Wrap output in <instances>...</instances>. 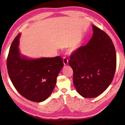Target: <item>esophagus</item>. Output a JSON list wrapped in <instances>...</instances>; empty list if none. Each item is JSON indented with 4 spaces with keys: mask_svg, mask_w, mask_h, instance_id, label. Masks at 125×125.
<instances>
[{
    "mask_svg": "<svg viewBox=\"0 0 125 125\" xmlns=\"http://www.w3.org/2000/svg\"><path fill=\"white\" fill-rule=\"evenodd\" d=\"M63 63L65 65H67L68 63V59L65 57H63Z\"/></svg>",
    "mask_w": 125,
    "mask_h": 125,
    "instance_id": "esophagus-1",
    "label": "esophagus"
}]
</instances>
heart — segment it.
Returning <instances> with one entry per match:
<instances>
[{"label":"heart","instance_id":"heart-1","mask_svg":"<svg viewBox=\"0 0 125 125\" xmlns=\"http://www.w3.org/2000/svg\"><path fill=\"white\" fill-rule=\"evenodd\" d=\"M78 47V44L77 43H75L73 44L72 45L69 49V51L70 52H73L75 50H76Z\"/></svg>","mask_w":125,"mask_h":125}]
</instances>
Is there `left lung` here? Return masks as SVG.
Wrapping results in <instances>:
<instances>
[{
  "instance_id": "left-lung-1",
  "label": "left lung",
  "mask_w": 125,
  "mask_h": 125,
  "mask_svg": "<svg viewBox=\"0 0 125 125\" xmlns=\"http://www.w3.org/2000/svg\"><path fill=\"white\" fill-rule=\"evenodd\" d=\"M93 35L87 45L70 56L73 82L77 92L84 98L102 94L112 82L116 66L114 44L105 32L93 25Z\"/></svg>"
}]
</instances>
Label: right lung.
I'll return each mask as SVG.
<instances>
[{"mask_svg": "<svg viewBox=\"0 0 125 125\" xmlns=\"http://www.w3.org/2000/svg\"><path fill=\"white\" fill-rule=\"evenodd\" d=\"M21 34L13 41L7 58L10 79L18 92L26 99L36 102L47 99L53 91L57 77L64 66L60 56L28 59L22 57L18 45Z\"/></svg>", "mask_w": 125, "mask_h": 125, "instance_id": "obj_1", "label": "right lung"}]
</instances>
